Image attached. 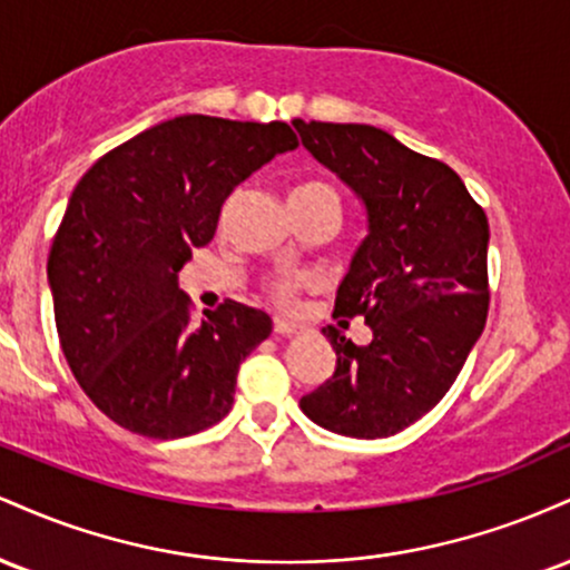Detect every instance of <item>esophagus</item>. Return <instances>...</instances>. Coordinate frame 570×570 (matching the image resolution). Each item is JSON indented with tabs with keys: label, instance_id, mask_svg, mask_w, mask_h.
I'll use <instances>...</instances> for the list:
<instances>
[{
	"label": "esophagus",
	"instance_id": "34e87169",
	"mask_svg": "<svg viewBox=\"0 0 570 570\" xmlns=\"http://www.w3.org/2000/svg\"><path fill=\"white\" fill-rule=\"evenodd\" d=\"M273 332H276V335L292 337V335H299V332H303V326L289 322V318H273Z\"/></svg>",
	"mask_w": 570,
	"mask_h": 570
}]
</instances>
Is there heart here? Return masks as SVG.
<instances>
[{"label": "heart", "mask_w": 570, "mask_h": 570, "mask_svg": "<svg viewBox=\"0 0 570 570\" xmlns=\"http://www.w3.org/2000/svg\"><path fill=\"white\" fill-rule=\"evenodd\" d=\"M292 203H299V206H318V203H332V206L340 208V198L335 187H330L326 181H305L292 193ZM305 286L303 276H273L265 281V292L273 303L289 305L297 297V292Z\"/></svg>", "instance_id": "1"}]
</instances>
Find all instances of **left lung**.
Listing matches in <instances>:
<instances>
[{"label":"left lung","mask_w":570,"mask_h":570,"mask_svg":"<svg viewBox=\"0 0 570 570\" xmlns=\"http://www.w3.org/2000/svg\"><path fill=\"white\" fill-rule=\"evenodd\" d=\"M311 155L356 189L370 235L335 297L370 345L326 326L332 377L299 399L313 423L358 440L407 429L448 394L485 330L488 217L448 163L356 122L294 120Z\"/></svg>","instance_id":"8db88e82"}]
</instances>
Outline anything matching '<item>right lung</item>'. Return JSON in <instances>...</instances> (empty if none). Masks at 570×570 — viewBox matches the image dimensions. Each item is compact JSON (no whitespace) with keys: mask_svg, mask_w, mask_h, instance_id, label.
Wrapping results in <instances>:
<instances>
[{"mask_svg":"<svg viewBox=\"0 0 570 570\" xmlns=\"http://www.w3.org/2000/svg\"><path fill=\"white\" fill-rule=\"evenodd\" d=\"M294 147L281 120L181 115L77 181L48 257L56 330L71 375L117 426L179 440L230 412L238 367L273 322L225 299L193 324L176 273L214 238L233 189Z\"/></svg>","mask_w":570,"mask_h":570,"instance_id":"right-lung-1","label":"right lung"}]
</instances>
